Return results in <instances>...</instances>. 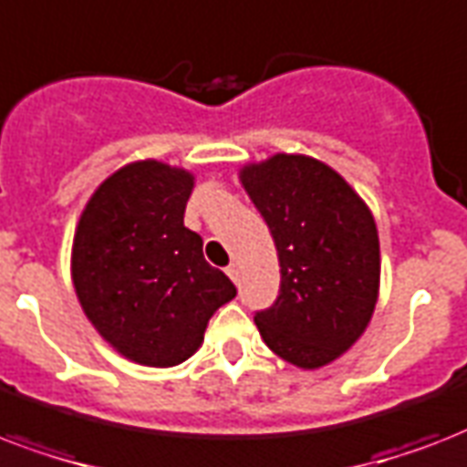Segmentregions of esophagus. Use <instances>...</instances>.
<instances>
[{"label": "esophagus", "instance_id": "1", "mask_svg": "<svg viewBox=\"0 0 467 467\" xmlns=\"http://www.w3.org/2000/svg\"><path fill=\"white\" fill-rule=\"evenodd\" d=\"M226 275H229L234 283H238V265H236V263H231V265L226 267Z\"/></svg>", "mask_w": 467, "mask_h": 467}]
</instances>
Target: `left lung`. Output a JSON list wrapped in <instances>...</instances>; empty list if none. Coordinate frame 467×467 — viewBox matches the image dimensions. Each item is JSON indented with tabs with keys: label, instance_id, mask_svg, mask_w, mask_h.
Segmentation results:
<instances>
[{
	"label": "left lung",
	"instance_id": "left-lung-1",
	"mask_svg": "<svg viewBox=\"0 0 467 467\" xmlns=\"http://www.w3.org/2000/svg\"><path fill=\"white\" fill-rule=\"evenodd\" d=\"M280 258V292L255 312L267 348L321 368L358 341L378 302L380 241L350 184L306 155H273L241 172Z\"/></svg>",
	"mask_w": 467,
	"mask_h": 467
}]
</instances>
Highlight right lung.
<instances>
[{"label": "right lung", "mask_w": 467, "mask_h": 467, "mask_svg": "<svg viewBox=\"0 0 467 467\" xmlns=\"http://www.w3.org/2000/svg\"><path fill=\"white\" fill-rule=\"evenodd\" d=\"M192 175L165 162L126 165L79 216L72 283L87 319L140 365L170 368L200 348L212 314L236 287L184 226Z\"/></svg>", "instance_id": "right-lung-1"}]
</instances>
